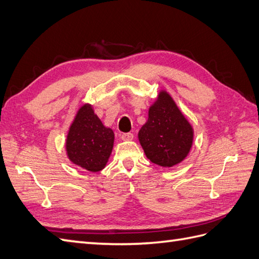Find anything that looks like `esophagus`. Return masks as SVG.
Wrapping results in <instances>:
<instances>
[{"mask_svg":"<svg viewBox=\"0 0 259 259\" xmlns=\"http://www.w3.org/2000/svg\"><path fill=\"white\" fill-rule=\"evenodd\" d=\"M121 138L123 141H132L134 138V135L132 133H123L121 135Z\"/></svg>","mask_w":259,"mask_h":259,"instance_id":"1","label":"esophagus"}]
</instances>
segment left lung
<instances>
[{
  "instance_id": "obj_1",
  "label": "left lung",
  "mask_w": 259,
  "mask_h": 259,
  "mask_svg": "<svg viewBox=\"0 0 259 259\" xmlns=\"http://www.w3.org/2000/svg\"><path fill=\"white\" fill-rule=\"evenodd\" d=\"M138 138L147 158L161 167H172L184 160L193 141V130L171 97L159 93L150 106L148 119Z\"/></svg>"
}]
</instances>
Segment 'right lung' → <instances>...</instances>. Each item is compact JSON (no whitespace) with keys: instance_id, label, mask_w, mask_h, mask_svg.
Instances as JSON below:
<instances>
[{"instance_id":"add662e5","label":"right lung","mask_w":259,"mask_h":259,"mask_svg":"<svg viewBox=\"0 0 259 259\" xmlns=\"http://www.w3.org/2000/svg\"><path fill=\"white\" fill-rule=\"evenodd\" d=\"M113 143V131L105 127L91 105L84 104L78 111L67 136L69 159L89 171L98 172L108 162Z\"/></svg>"}]
</instances>
